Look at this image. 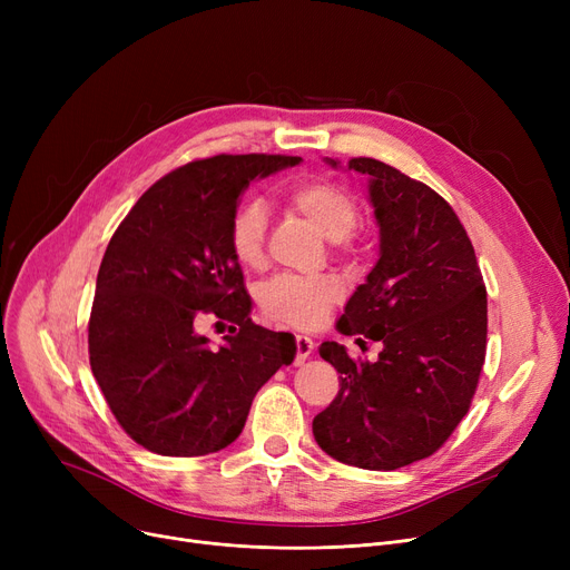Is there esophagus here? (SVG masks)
<instances>
[{"mask_svg":"<svg viewBox=\"0 0 570 570\" xmlns=\"http://www.w3.org/2000/svg\"><path fill=\"white\" fill-rule=\"evenodd\" d=\"M295 344H297V355H295V363L303 365L307 357L314 353V342L307 335H295Z\"/></svg>","mask_w":570,"mask_h":570,"instance_id":"esophagus-1","label":"esophagus"}]
</instances>
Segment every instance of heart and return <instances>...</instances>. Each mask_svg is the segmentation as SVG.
<instances>
[{
	"label": "heart",
	"mask_w": 570,
	"mask_h": 570,
	"mask_svg": "<svg viewBox=\"0 0 570 570\" xmlns=\"http://www.w3.org/2000/svg\"><path fill=\"white\" fill-rule=\"evenodd\" d=\"M286 198L297 213L331 239L348 237L361 219L355 196L331 179H309V183L295 185L288 189ZM265 228L267 213L261 200L252 198L237 207L230 222V249L239 263L247 267L263 263ZM340 297L342 284L335 277L282 275L261 288L258 301L267 316L297 327H314L325 321Z\"/></svg>",
	"instance_id": "b5f03b06"
}]
</instances>
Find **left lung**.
Instances as JSON below:
<instances>
[{"label": "left lung", "instance_id": "8db88e82", "mask_svg": "<svg viewBox=\"0 0 570 570\" xmlns=\"http://www.w3.org/2000/svg\"><path fill=\"white\" fill-rule=\"evenodd\" d=\"M346 168L367 179L379 261L337 331L383 348L374 363H357L346 346L321 344L342 376L312 430L337 462L393 471L430 458L466 415L485 363L488 293L464 226L436 191L376 159Z\"/></svg>", "mask_w": 570, "mask_h": 570}]
</instances>
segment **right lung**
I'll return each instance as SVG.
<instances>
[{"instance_id":"right-lung-1","label":"right lung","mask_w":570,"mask_h":570,"mask_svg":"<svg viewBox=\"0 0 570 570\" xmlns=\"http://www.w3.org/2000/svg\"><path fill=\"white\" fill-rule=\"evenodd\" d=\"M301 157L219 155L149 187L104 254L89 365L125 432L149 453L198 458L243 432L261 385L295 357V337L252 323L230 222L252 179ZM203 313L230 320L219 350L195 333Z\"/></svg>"}]
</instances>
